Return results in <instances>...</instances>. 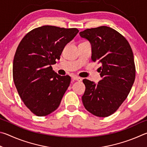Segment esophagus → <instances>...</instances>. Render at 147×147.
Returning a JSON list of instances; mask_svg holds the SVG:
<instances>
[{
  "mask_svg": "<svg viewBox=\"0 0 147 147\" xmlns=\"http://www.w3.org/2000/svg\"><path fill=\"white\" fill-rule=\"evenodd\" d=\"M72 79L75 81H81L83 79H82L81 78H79L78 76H73L72 77Z\"/></svg>",
  "mask_w": 147,
  "mask_h": 147,
  "instance_id": "34e87169",
  "label": "esophagus"
}]
</instances>
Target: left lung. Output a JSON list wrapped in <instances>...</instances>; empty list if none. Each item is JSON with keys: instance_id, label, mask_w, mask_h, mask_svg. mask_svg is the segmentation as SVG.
<instances>
[{"instance_id": "1", "label": "left lung", "mask_w": 147, "mask_h": 147, "mask_svg": "<svg viewBox=\"0 0 147 147\" xmlns=\"http://www.w3.org/2000/svg\"><path fill=\"white\" fill-rule=\"evenodd\" d=\"M92 46V60L101 63V81L96 84L83 79L82 96L84 108L97 117H108L119 109L134 83L136 68L129 43L117 31L108 26L86 29L79 33Z\"/></svg>"}]
</instances>
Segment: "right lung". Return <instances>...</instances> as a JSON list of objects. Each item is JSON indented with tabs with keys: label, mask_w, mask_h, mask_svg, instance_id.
<instances>
[{
	"label": "right lung",
	"mask_w": 147,
	"mask_h": 147,
	"mask_svg": "<svg viewBox=\"0 0 147 147\" xmlns=\"http://www.w3.org/2000/svg\"><path fill=\"white\" fill-rule=\"evenodd\" d=\"M76 28L53 26L35 28L18 46L13 63V78L20 98L30 111L45 116L57 109L70 83L51 65L60 59L67 44L78 34Z\"/></svg>",
	"instance_id": "1"
}]
</instances>
